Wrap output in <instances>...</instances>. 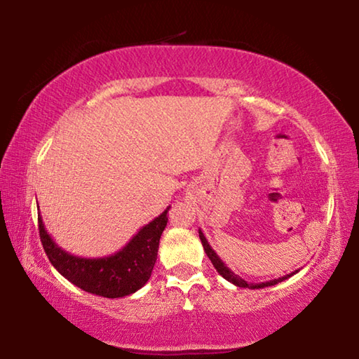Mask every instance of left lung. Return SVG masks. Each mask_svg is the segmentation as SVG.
<instances>
[{
	"label": "left lung",
	"mask_w": 359,
	"mask_h": 359,
	"mask_svg": "<svg viewBox=\"0 0 359 359\" xmlns=\"http://www.w3.org/2000/svg\"><path fill=\"white\" fill-rule=\"evenodd\" d=\"M199 239H201V242H203V247H204V252L208 253V257H209V259L212 261V264H214V267L217 269V272L218 274H220L223 278H226L228 282H231V283H234L236 287H241V288H250V290H255V288H264V287H272V285H277L278 282H283V280H287V278H290L291 276H294L297 271H294V272H291V274H287V276H283V277H278V278H274V280H269V282H263V283H247L244 278H241L239 276H236L233 271L229 269V267L223 263V261L220 259V257H218V255L215 253V250L214 248H212L210 245H209V242H208V239H205V236L203 234V231L199 229Z\"/></svg>",
	"instance_id": "8db88e82"
}]
</instances>
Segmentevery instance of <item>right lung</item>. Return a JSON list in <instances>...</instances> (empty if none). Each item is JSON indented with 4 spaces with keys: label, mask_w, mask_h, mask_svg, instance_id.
Here are the masks:
<instances>
[{
    "label": "right lung",
    "mask_w": 359,
    "mask_h": 359,
    "mask_svg": "<svg viewBox=\"0 0 359 359\" xmlns=\"http://www.w3.org/2000/svg\"><path fill=\"white\" fill-rule=\"evenodd\" d=\"M166 208L133 236L117 253L102 258H81L55 244L38 215L42 247L53 267L76 287L102 297H125L142 288L154 271L160 238L168 224Z\"/></svg>",
    "instance_id": "add662e5"
}]
</instances>
